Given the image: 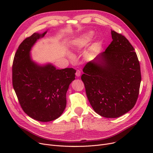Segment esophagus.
I'll return each mask as SVG.
<instances>
[{
  "label": "esophagus",
  "instance_id": "34e87169",
  "mask_svg": "<svg viewBox=\"0 0 153 153\" xmlns=\"http://www.w3.org/2000/svg\"><path fill=\"white\" fill-rule=\"evenodd\" d=\"M81 71H79V70H77V71H76V76L77 77H79L80 76H81Z\"/></svg>",
  "mask_w": 153,
  "mask_h": 153
}]
</instances>
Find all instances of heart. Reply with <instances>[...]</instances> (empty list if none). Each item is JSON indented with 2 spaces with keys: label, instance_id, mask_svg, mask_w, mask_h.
Returning a JSON list of instances; mask_svg holds the SVG:
<instances>
[{
  "label": "heart",
  "instance_id": "1",
  "mask_svg": "<svg viewBox=\"0 0 153 153\" xmlns=\"http://www.w3.org/2000/svg\"><path fill=\"white\" fill-rule=\"evenodd\" d=\"M94 32L93 31H89L85 33L81 36L77 38L76 40H74L72 42V45H84L90 42L92 38L94 36Z\"/></svg>",
  "mask_w": 153,
  "mask_h": 153
}]
</instances>
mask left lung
<instances>
[{
  "instance_id": "1",
  "label": "left lung",
  "mask_w": 153,
  "mask_h": 153,
  "mask_svg": "<svg viewBox=\"0 0 153 153\" xmlns=\"http://www.w3.org/2000/svg\"><path fill=\"white\" fill-rule=\"evenodd\" d=\"M113 41L106 50L86 64L81 76L94 110L117 118L133 108L141 80L140 62L128 40L111 30Z\"/></svg>"
}]
</instances>
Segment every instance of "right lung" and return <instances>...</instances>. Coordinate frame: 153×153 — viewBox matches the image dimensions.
<instances>
[{"instance_id":"1","label":"right lung","mask_w":153,"mask_h":153,"mask_svg":"<svg viewBox=\"0 0 153 153\" xmlns=\"http://www.w3.org/2000/svg\"><path fill=\"white\" fill-rule=\"evenodd\" d=\"M47 31L34 33L23 40L15 54L12 69L13 87L23 110L43 122L62 114L66 93L76 72L73 68L57 69L52 63L41 64L32 58V48Z\"/></svg>"}]
</instances>
